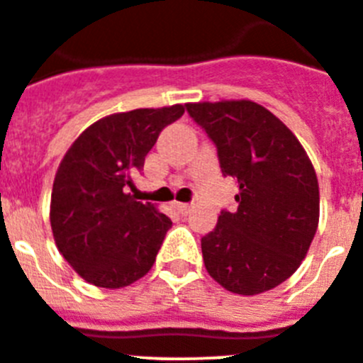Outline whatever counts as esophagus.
<instances>
[{"label":"esophagus","mask_w":363,"mask_h":363,"mask_svg":"<svg viewBox=\"0 0 363 363\" xmlns=\"http://www.w3.org/2000/svg\"><path fill=\"white\" fill-rule=\"evenodd\" d=\"M176 210H178L182 216H187V213L191 212V205H189V203H176Z\"/></svg>","instance_id":"1"}]
</instances>
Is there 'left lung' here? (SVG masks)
I'll return each mask as SVG.
<instances>
[{
  "instance_id": "1",
  "label": "left lung",
  "mask_w": 363,
  "mask_h": 363,
  "mask_svg": "<svg viewBox=\"0 0 363 363\" xmlns=\"http://www.w3.org/2000/svg\"><path fill=\"white\" fill-rule=\"evenodd\" d=\"M217 147L220 172L237 179V208L220 210L201 239L208 274L226 291L255 296L291 278L319 224V185L294 133L247 99L187 103Z\"/></svg>"
}]
</instances>
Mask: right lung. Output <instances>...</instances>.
Here are the masks:
<instances>
[{
	"label": "right lung",
	"instance_id": "right-lung-1",
	"mask_svg": "<svg viewBox=\"0 0 363 363\" xmlns=\"http://www.w3.org/2000/svg\"><path fill=\"white\" fill-rule=\"evenodd\" d=\"M184 112V105H172L103 117L60 162L51 192V230L62 257L85 281L126 287L153 267L172 223L130 191L162 130Z\"/></svg>",
	"mask_w": 363,
	"mask_h": 363
}]
</instances>
